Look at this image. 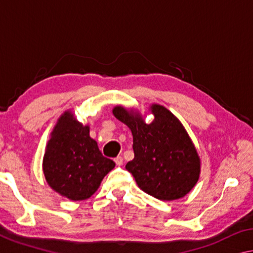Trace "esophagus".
<instances>
[{
	"mask_svg": "<svg viewBox=\"0 0 253 253\" xmlns=\"http://www.w3.org/2000/svg\"><path fill=\"white\" fill-rule=\"evenodd\" d=\"M123 162H124V160L122 156H117L116 158H115V163H116V165H118V166L123 165Z\"/></svg>",
	"mask_w": 253,
	"mask_h": 253,
	"instance_id": "1",
	"label": "esophagus"
}]
</instances>
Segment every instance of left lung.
<instances>
[{"instance_id": "1", "label": "left lung", "mask_w": 253, "mask_h": 253, "mask_svg": "<svg viewBox=\"0 0 253 253\" xmlns=\"http://www.w3.org/2000/svg\"><path fill=\"white\" fill-rule=\"evenodd\" d=\"M149 110L154 115L151 124L134 109H113L114 116L132 134L135 157L126 169L145 193L162 201L181 199L199 181V154L182 123L169 109L153 104Z\"/></svg>"}]
</instances>
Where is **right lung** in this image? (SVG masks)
<instances>
[{"label":"right lung","mask_w":253,"mask_h":253,"mask_svg":"<svg viewBox=\"0 0 253 253\" xmlns=\"http://www.w3.org/2000/svg\"><path fill=\"white\" fill-rule=\"evenodd\" d=\"M115 165L102 156L89 126L65 111L51 132L42 163L50 187L71 201L89 199Z\"/></svg>","instance_id":"add662e5"}]
</instances>
